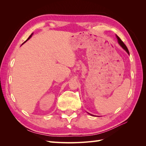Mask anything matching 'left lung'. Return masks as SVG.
Masks as SVG:
<instances>
[{"instance_id": "8db88e82", "label": "left lung", "mask_w": 146, "mask_h": 146, "mask_svg": "<svg viewBox=\"0 0 146 146\" xmlns=\"http://www.w3.org/2000/svg\"><path fill=\"white\" fill-rule=\"evenodd\" d=\"M116 38H117V40H118V42H119V44H120V46H121V47H122L123 49H124V50L127 52V54L129 55V50H128V49H127V46L125 45V44L123 42V41H122V40L120 39V38H119V36H118L117 35H116ZM90 114V113H89ZM90 115H92V114H90Z\"/></svg>"}]
</instances>
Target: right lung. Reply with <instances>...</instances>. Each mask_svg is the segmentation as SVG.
<instances>
[{
	"instance_id": "1",
	"label": "right lung",
	"mask_w": 146,
	"mask_h": 146,
	"mask_svg": "<svg viewBox=\"0 0 146 146\" xmlns=\"http://www.w3.org/2000/svg\"><path fill=\"white\" fill-rule=\"evenodd\" d=\"M33 33H32V34H31V35L29 36V38H27V40H26V41L25 42H24V43H25V42H26V41H27V40H29V39H30L31 38V37H32V36H33ZM24 43H23V44H24Z\"/></svg>"
}]
</instances>
